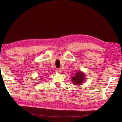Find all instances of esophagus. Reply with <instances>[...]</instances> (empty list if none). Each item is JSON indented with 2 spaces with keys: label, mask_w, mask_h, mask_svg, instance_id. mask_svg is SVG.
<instances>
[{
  "label": "esophagus",
  "mask_w": 122,
  "mask_h": 122,
  "mask_svg": "<svg viewBox=\"0 0 122 122\" xmlns=\"http://www.w3.org/2000/svg\"><path fill=\"white\" fill-rule=\"evenodd\" d=\"M56 72H58V73H61L62 70H61L60 69H56Z\"/></svg>",
  "instance_id": "obj_1"
}]
</instances>
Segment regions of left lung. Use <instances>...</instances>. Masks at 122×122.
I'll return each instance as SVG.
<instances>
[{"label":"left lung","mask_w":122,"mask_h":122,"mask_svg":"<svg viewBox=\"0 0 122 122\" xmlns=\"http://www.w3.org/2000/svg\"><path fill=\"white\" fill-rule=\"evenodd\" d=\"M85 79V74L83 72L77 71L72 76V82L74 85H81Z\"/></svg>","instance_id":"left-lung-1"}]
</instances>
